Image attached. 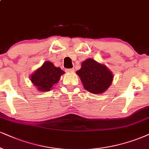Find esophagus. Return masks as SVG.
Listing matches in <instances>:
<instances>
[{
  "instance_id": "1",
  "label": "esophagus",
  "mask_w": 149,
  "mask_h": 149,
  "mask_svg": "<svg viewBox=\"0 0 149 149\" xmlns=\"http://www.w3.org/2000/svg\"><path fill=\"white\" fill-rule=\"evenodd\" d=\"M68 73H73L74 72V68H71V69H67L65 70Z\"/></svg>"
}]
</instances>
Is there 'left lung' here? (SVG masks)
<instances>
[{
    "label": "left lung",
    "instance_id": "obj_1",
    "mask_svg": "<svg viewBox=\"0 0 149 149\" xmlns=\"http://www.w3.org/2000/svg\"><path fill=\"white\" fill-rule=\"evenodd\" d=\"M84 89L95 95L102 94L111 86L113 72L105 64L88 58L81 63V68L76 72Z\"/></svg>",
    "mask_w": 149,
    "mask_h": 149
}]
</instances>
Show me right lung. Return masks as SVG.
<instances>
[{"label":"right lung","instance_id":"add662e5","mask_svg":"<svg viewBox=\"0 0 149 149\" xmlns=\"http://www.w3.org/2000/svg\"><path fill=\"white\" fill-rule=\"evenodd\" d=\"M64 73L59 67L47 61L31 74L30 80L38 91L47 92L53 88V86L59 81Z\"/></svg>","mask_w":149,"mask_h":149}]
</instances>
